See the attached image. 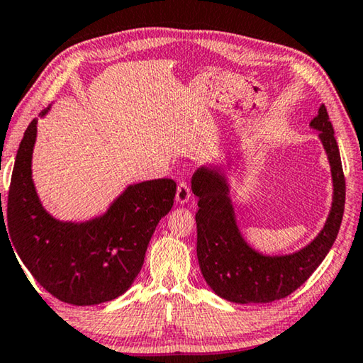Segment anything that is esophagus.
Wrapping results in <instances>:
<instances>
[{
    "label": "esophagus",
    "instance_id": "esophagus-1",
    "mask_svg": "<svg viewBox=\"0 0 363 363\" xmlns=\"http://www.w3.org/2000/svg\"><path fill=\"white\" fill-rule=\"evenodd\" d=\"M190 200V187L187 182H179L177 184V189H176V201L177 203H187V201Z\"/></svg>",
    "mask_w": 363,
    "mask_h": 363
}]
</instances>
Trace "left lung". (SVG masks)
<instances>
[{
  "instance_id": "obj_1",
  "label": "left lung",
  "mask_w": 363,
  "mask_h": 363,
  "mask_svg": "<svg viewBox=\"0 0 363 363\" xmlns=\"http://www.w3.org/2000/svg\"><path fill=\"white\" fill-rule=\"evenodd\" d=\"M327 153L333 201L323 229L304 248L291 255L267 256L251 248L238 229L230 187L218 169L200 167L192 176V192L199 196L196 256L203 279L218 296L230 303H272L286 298L311 277L333 247L342 220L346 181L335 131L325 106L311 121Z\"/></svg>"
}]
</instances>
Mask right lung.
<instances>
[{"instance_id": "obj_1", "label": "right lung", "mask_w": 363, "mask_h": 363, "mask_svg": "<svg viewBox=\"0 0 363 363\" xmlns=\"http://www.w3.org/2000/svg\"><path fill=\"white\" fill-rule=\"evenodd\" d=\"M36 123L35 118L23 134L12 169L6 219L9 242L54 298L73 306L107 303L125 293L140 272L157 224L173 208L176 182L131 184L101 216L84 223L59 220L43 208L32 179Z\"/></svg>"}]
</instances>
